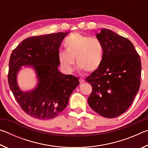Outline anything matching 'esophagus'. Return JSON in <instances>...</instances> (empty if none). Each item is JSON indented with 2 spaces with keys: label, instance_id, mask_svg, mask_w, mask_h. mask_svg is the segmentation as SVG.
I'll use <instances>...</instances> for the list:
<instances>
[{
  "label": "esophagus",
  "instance_id": "1",
  "mask_svg": "<svg viewBox=\"0 0 148 148\" xmlns=\"http://www.w3.org/2000/svg\"><path fill=\"white\" fill-rule=\"evenodd\" d=\"M79 82H80V84H82V83H84V82H85V80H84V79H82V78H79Z\"/></svg>",
  "mask_w": 148,
  "mask_h": 148
}]
</instances>
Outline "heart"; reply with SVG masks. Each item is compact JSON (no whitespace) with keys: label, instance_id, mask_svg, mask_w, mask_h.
<instances>
[{"label":"heart","instance_id":"heart-1","mask_svg":"<svg viewBox=\"0 0 148 148\" xmlns=\"http://www.w3.org/2000/svg\"><path fill=\"white\" fill-rule=\"evenodd\" d=\"M64 46L66 51H59L58 59L60 65L68 73L72 71L74 59L79 69L87 73L95 72L101 66L104 49L99 40L75 33L66 38Z\"/></svg>","mask_w":148,"mask_h":148}]
</instances>
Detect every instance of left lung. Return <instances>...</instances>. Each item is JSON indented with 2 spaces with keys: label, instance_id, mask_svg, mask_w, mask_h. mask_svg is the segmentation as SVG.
I'll return each instance as SVG.
<instances>
[{
  "label": "left lung",
  "instance_id": "obj_1",
  "mask_svg": "<svg viewBox=\"0 0 148 148\" xmlns=\"http://www.w3.org/2000/svg\"><path fill=\"white\" fill-rule=\"evenodd\" d=\"M103 46L99 69L86 78L92 86L89 106L100 116L114 118L131 106L140 86V57L132 42L107 29L97 34Z\"/></svg>",
  "mask_w": 148,
  "mask_h": 148
}]
</instances>
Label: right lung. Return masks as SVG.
Segmentation results:
<instances>
[{
    "label": "right lung",
    "mask_w": 148,
    "mask_h": 148,
    "mask_svg": "<svg viewBox=\"0 0 148 148\" xmlns=\"http://www.w3.org/2000/svg\"><path fill=\"white\" fill-rule=\"evenodd\" d=\"M67 32L29 37L15 48L10 56L8 84L17 103L30 116L50 119L61 113L69 99L79 84L78 78L59 71V47ZM23 65H32L39 78L38 86L23 92L17 86L16 74Z\"/></svg>",
    "instance_id": "right-lung-1"
}]
</instances>
